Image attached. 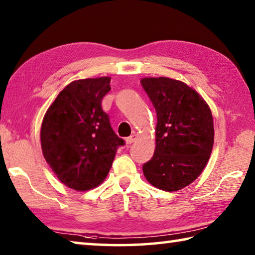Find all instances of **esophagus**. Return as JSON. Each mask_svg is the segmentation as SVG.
<instances>
[{
  "instance_id": "esophagus-1",
  "label": "esophagus",
  "mask_w": 255,
  "mask_h": 255,
  "mask_svg": "<svg viewBox=\"0 0 255 255\" xmlns=\"http://www.w3.org/2000/svg\"><path fill=\"white\" fill-rule=\"evenodd\" d=\"M135 140H136V134H135V133H132L130 136H128L127 139H125V141H127L128 144L133 143V142H134Z\"/></svg>"
}]
</instances>
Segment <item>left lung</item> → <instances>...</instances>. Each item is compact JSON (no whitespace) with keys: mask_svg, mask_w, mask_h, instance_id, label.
I'll return each instance as SVG.
<instances>
[{"mask_svg":"<svg viewBox=\"0 0 255 255\" xmlns=\"http://www.w3.org/2000/svg\"><path fill=\"white\" fill-rule=\"evenodd\" d=\"M141 85L157 112L155 150L143 164L151 185L176 191L204 170L214 144L212 112L199 94L180 80L142 78Z\"/></svg>","mask_w":255,"mask_h":255,"instance_id":"8db88e82","label":"left lung"}]
</instances>
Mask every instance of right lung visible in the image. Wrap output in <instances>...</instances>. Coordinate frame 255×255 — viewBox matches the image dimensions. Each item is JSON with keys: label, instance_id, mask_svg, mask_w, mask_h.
<instances>
[{"label": "right lung", "instance_id": "1", "mask_svg": "<svg viewBox=\"0 0 255 255\" xmlns=\"http://www.w3.org/2000/svg\"><path fill=\"white\" fill-rule=\"evenodd\" d=\"M111 78L71 82L58 94L44 115L43 157L58 179L71 189L95 188L105 179L119 146L102 100L111 91Z\"/></svg>", "mask_w": 255, "mask_h": 255}]
</instances>
